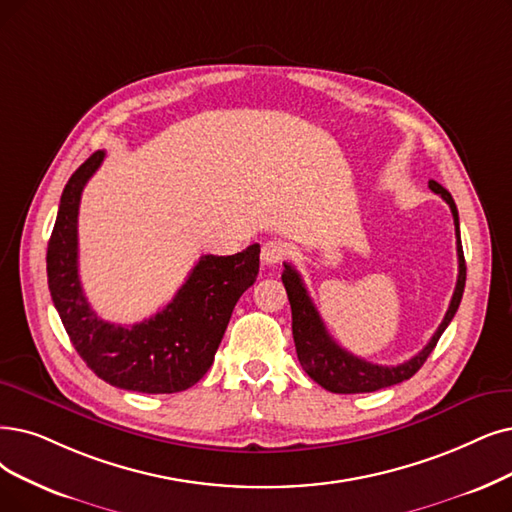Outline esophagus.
I'll use <instances>...</instances> for the list:
<instances>
[{
	"label": "esophagus",
	"instance_id": "esophagus-1",
	"mask_svg": "<svg viewBox=\"0 0 512 512\" xmlns=\"http://www.w3.org/2000/svg\"><path fill=\"white\" fill-rule=\"evenodd\" d=\"M288 254V245L279 239H271L262 245V252H260V260L262 264H267V267H273V264L281 262Z\"/></svg>",
	"mask_w": 512,
	"mask_h": 512
}]
</instances>
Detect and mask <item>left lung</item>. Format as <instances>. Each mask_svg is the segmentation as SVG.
<instances>
[{
    "instance_id": "obj_1",
    "label": "left lung",
    "mask_w": 512,
    "mask_h": 512,
    "mask_svg": "<svg viewBox=\"0 0 512 512\" xmlns=\"http://www.w3.org/2000/svg\"><path fill=\"white\" fill-rule=\"evenodd\" d=\"M433 193L441 195L447 206L452 208L454 214V224H456V250H458V281H456V290L452 296V302H449V309L437 327V332L433 338L428 340L424 349L414 355L410 361L399 363V365H378L370 363L365 359L355 357L353 353L344 351L340 344L332 340V336L327 334L325 325L315 309V304L306 292L304 283L298 275V271L292 267V264L283 262V275L281 281L285 285V292H288L290 306H292V334L296 342V353L298 361L304 367V372L309 374L317 384H321L325 391L330 393H342V395H351V393H374L380 391V388L399 384L403 380H410L428 355L433 353L437 346L441 334L445 332V327L449 321L454 319L462 294H464V283H466V264H464V252H462V241H460V220H458V210L456 203L449 195L447 189H443L439 182L431 180L428 182Z\"/></svg>"
}]
</instances>
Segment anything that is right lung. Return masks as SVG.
<instances>
[{"label": "right lung", "mask_w": 512, "mask_h": 512, "mask_svg": "<svg viewBox=\"0 0 512 512\" xmlns=\"http://www.w3.org/2000/svg\"><path fill=\"white\" fill-rule=\"evenodd\" d=\"M105 151L90 155L69 178L48 243V288L79 357L90 370L126 391L180 393L214 363L241 294L254 285L260 245L233 256H201L176 296L153 317L117 325L100 319L81 290L77 269V214L81 191Z\"/></svg>", "instance_id": "add662e5"}]
</instances>
